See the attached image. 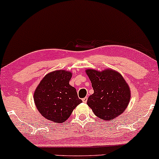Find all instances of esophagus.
Listing matches in <instances>:
<instances>
[{"instance_id": "34e87169", "label": "esophagus", "mask_w": 159, "mask_h": 159, "mask_svg": "<svg viewBox=\"0 0 159 159\" xmlns=\"http://www.w3.org/2000/svg\"><path fill=\"white\" fill-rule=\"evenodd\" d=\"M82 101H83V102H84V103L87 102V97H85V98H82Z\"/></svg>"}]
</instances>
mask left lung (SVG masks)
I'll return each mask as SVG.
<instances>
[{
    "label": "left lung",
    "instance_id": "left-lung-1",
    "mask_svg": "<svg viewBox=\"0 0 159 159\" xmlns=\"http://www.w3.org/2000/svg\"><path fill=\"white\" fill-rule=\"evenodd\" d=\"M86 73L94 90L87 99V105L95 115L110 121L123 114L130 102L131 91L122 75L111 69H87Z\"/></svg>",
    "mask_w": 159,
    "mask_h": 159
}]
</instances>
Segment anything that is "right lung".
<instances>
[{
    "label": "right lung",
    "instance_id": "right-lung-1",
    "mask_svg": "<svg viewBox=\"0 0 159 159\" xmlns=\"http://www.w3.org/2000/svg\"><path fill=\"white\" fill-rule=\"evenodd\" d=\"M72 75L66 70L53 71L38 84L34 93V103L45 119L53 123H64L82 102L76 89L69 84Z\"/></svg>",
    "mask_w": 159,
    "mask_h": 159
}]
</instances>
